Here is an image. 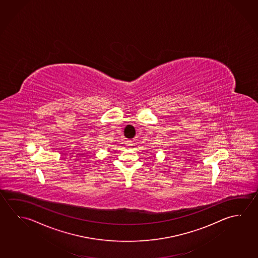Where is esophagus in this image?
<instances>
[{"mask_svg":"<svg viewBox=\"0 0 258 258\" xmlns=\"http://www.w3.org/2000/svg\"><path fill=\"white\" fill-rule=\"evenodd\" d=\"M135 143V140H127V146L128 147H132Z\"/></svg>","mask_w":258,"mask_h":258,"instance_id":"34e87169","label":"esophagus"}]
</instances>
